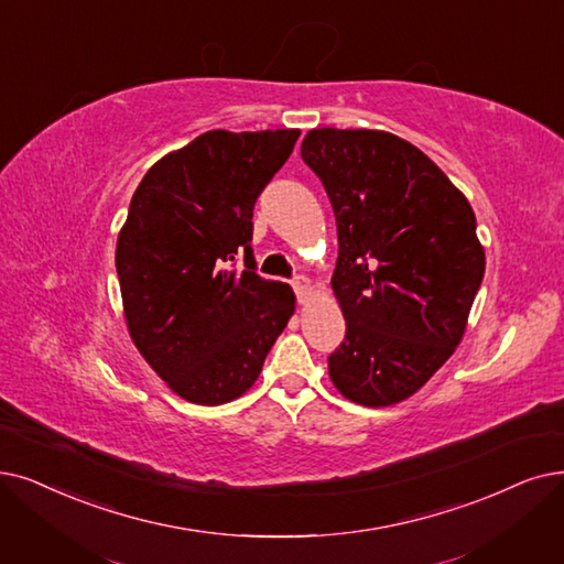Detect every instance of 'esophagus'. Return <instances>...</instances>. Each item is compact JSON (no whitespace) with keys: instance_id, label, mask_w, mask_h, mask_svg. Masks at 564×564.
<instances>
[{"instance_id":"1","label":"esophagus","mask_w":564,"mask_h":564,"mask_svg":"<svg viewBox=\"0 0 564 564\" xmlns=\"http://www.w3.org/2000/svg\"><path fill=\"white\" fill-rule=\"evenodd\" d=\"M291 284H294L299 303H307V299L312 296V282L305 275H299V278H294V282H291Z\"/></svg>"}]
</instances>
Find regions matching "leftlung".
Wrapping results in <instances>:
<instances>
[{"mask_svg":"<svg viewBox=\"0 0 564 564\" xmlns=\"http://www.w3.org/2000/svg\"><path fill=\"white\" fill-rule=\"evenodd\" d=\"M303 162L337 224L333 294L347 322L328 356L335 389L366 408L414 395L456 351L486 257L465 194L389 131L312 129Z\"/></svg>","mask_w":564,"mask_h":564,"instance_id":"obj_1","label":"left lung"}]
</instances>
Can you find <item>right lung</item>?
<instances>
[{
    "label": "right lung",
    "mask_w": 564,
    "mask_h": 564,
    "mask_svg": "<svg viewBox=\"0 0 564 564\" xmlns=\"http://www.w3.org/2000/svg\"><path fill=\"white\" fill-rule=\"evenodd\" d=\"M299 129L200 133L150 166L131 196L116 268L133 345L196 404L250 389L296 310L294 289L254 273L252 210ZM243 254L245 269L232 261Z\"/></svg>",
    "instance_id": "right-lung-1"
}]
</instances>
